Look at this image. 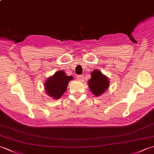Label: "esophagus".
Wrapping results in <instances>:
<instances>
[{
    "label": "esophagus",
    "instance_id": "34e87169",
    "mask_svg": "<svg viewBox=\"0 0 154 154\" xmlns=\"http://www.w3.org/2000/svg\"><path fill=\"white\" fill-rule=\"evenodd\" d=\"M76 78L77 79H79V80H82L83 79V75H77V76H76Z\"/></svg>",
    "mask_w": 154,
    "mask_h": 154
}]
</instances>
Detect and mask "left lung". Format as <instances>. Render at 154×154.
Listing matches in <instances>:
<instances>
[{"label":"left lung","mask_w":154,"mask_h":154,"mask_svg":"<svg viewBox=\"0 0 154 154\" xmlns=\"http://www.w3.org/2000/svg\"><path fill=\"white\" fill-rule=\"evenodd\" d=\"M89 89L93 94L99 96L105 92L109 85L108 78L102 74L100 71L94 69L91 73V78L89 81Z\"/></svg>","instance_id":"left-lung-1"}]
</instances>
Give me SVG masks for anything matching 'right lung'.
Returning a JSON list of instances; mask_svg holds the SVG:
<instances>
[{
    "label": "right lung",
    "mask_w": 154,
    "mask_h": 154,
    "mask_svg": "<svg viewBox=\"0 0 154 154\" xmlns=\"http://www.w3.org/2000/svg\"><path fill=\"white\" fill-rule=\"evenodd\" d=\"M73 78L67 76L63 71H59L54 76L49 77L45 83V89L49 96L58 99L66 91L68 83Z\"/></svg>",
    "instance_id": "obj_1"
}]
</instances>
